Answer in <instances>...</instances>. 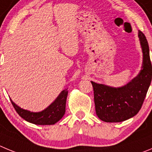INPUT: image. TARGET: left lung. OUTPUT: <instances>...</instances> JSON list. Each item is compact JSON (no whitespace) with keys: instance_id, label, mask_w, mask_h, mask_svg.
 <instances>
[{"instance_id":"1","label":"left lung","mask_w":152,"mask_h":152,"mask_svg":"<svg viewBox=\"0 0 152 152\" xmlns=\"http://www.w3.org/2000/svg\"><path fill=\"white\" fill-rule=\"evenodd\" d=\"M142 51V65L139 74L121 87H111L91 81L94 90L95 111L100 120L119 123L136 116L142 107L151 82L152 66L147 39L138 33Z\"/></svg>"}]
</instances>
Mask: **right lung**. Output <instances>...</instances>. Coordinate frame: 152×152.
<instances>
[{"label":"right lung","mask_w":152,"mask_h":152,"mask_svg":"<svg viewBox=\"0 0 152 152\" xmlns=\"http://www.w3.org/2000/svg\"><path fill=\"white\" fill-rule=\"evenodd\" d=\"M68 88L63 90L57 98L48 107L39 112H32L21 108L10 99L12 104L19 115L25 120L36 125H53L64 117L66 111Z\"/></svg>","instance_id":"right-lung-1"}]
</instances>
